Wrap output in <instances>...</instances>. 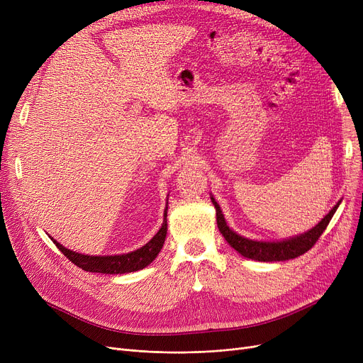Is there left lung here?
Masks as SVG:
<instances>
[{"label": "left lung", "mask_w": 363, "mask_h": 363, "mask_svg": "<svg viewBox=\"0 0 363 363\" xmlns=\"http://www.w3.org/2000/svg\"><path fill=\"white\" fill-rule=\"evenodd\" d=\"M211 200L216 208V222L220 234L226 240V242L230 244L234 250H237L241 256L257 260V262H284V260H290L296 259L301 255L311 250L313 244L318 241V238L322 235V233L327 230V226L334 216L335 211L338 208L341 200L331 208L330 213L323 216L313 228H311L309 231L289 237L284 240H277V241H263V240H250L245 238L235 231H233L230 226H228L225 216L220 211V206L218 201L211 196Z\"/></svg>", "instance_id": "left-lung-1"}]
</instances>
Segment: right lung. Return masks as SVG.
I'll list each match as a JSON object with an SVG mask.
<instances>
[{"label": "right lung", "mask_w": 363, "mask_h": 363, "mask_svg": "<svg viewBox=\"0 0 363 363\" xmlns=\"http://www.w3.org/2000/svg\"><path fill=\"white\" fill-rule=\"evenodd\" d=\"M166 234H167V203L163 213V223L160 230L157 231V234L152 237L145 245L140 247L138 250H133L130 253L111 255V256H89L78 252H72L66 249V247L62 245L59 241H55L51 237L50 238L57 245V249H59L72 263L78 266V268L86 272L116 275V274L135 272L148 266L160 253L162 247L164 244Z\"/></svg>", "instance_id": "obj_1"}]
</instances>
